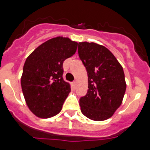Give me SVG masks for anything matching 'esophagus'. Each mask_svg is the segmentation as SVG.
I'll return each mask as SVG.
<instances>
[{
	"label": "esophagus",
	"mask_w": 150,
	"mask_h": 150,
	"mask_svg": "<svg viewBox=\"0 0 150 150\" xmlns=\"http://www.w3.org/2000/svg\"><path fill=\"white\" fill-rule=\"evenodd\" d=\"M71 86H72L73 89H75V87H76V81H73V82H72V84H71Z\"/></svg>",
	"instance_id": "obj_1"
}]
</instances>
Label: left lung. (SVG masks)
<instances>
[{
	"instance_id": "left-lung-1",
	"label": "left lung",
	"mask_w": 150,
	"mask_h": 150,
	"mask_svg": "<svg viewBox=\"0 0 150 150\" xmlns=\"http://www.w3.org/2000/svg\"><path fill=\"white\" fill-rule=\"evenodd\" d=\"M78 52L88 76L87 94L79 100L81 111L91 120H106L121 106L125 93L123 68L107 48L96 43L79 42Z\"/></svg>"
}]
</instances>
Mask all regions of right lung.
Here are the masks:
<instances>
[{
  "label": "right lung",
  "mask_w": 150,
  "mask_h": 150,
  "mask_svg": "<svg viewBox=\"0 0 150 150\" xmlns=\"http://www.w3.org/2000/svg\"><path fill=\"white\" fill-rule=\"evenodd\" d=\"M77 46L78 43L68 38H53L27 57L21 86L27 106L36 116L48 118L61 111L71 91L62 78V64L75 54Z\"/></svg>",
  "instance_id": "obj_1"
}]
</instances>
